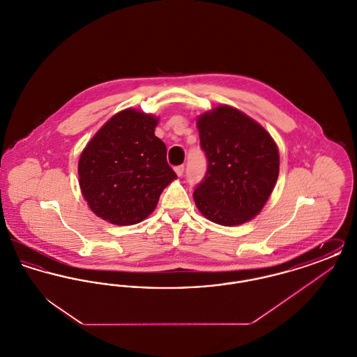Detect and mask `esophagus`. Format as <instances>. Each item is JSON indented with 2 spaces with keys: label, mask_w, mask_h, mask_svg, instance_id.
Instances as JSON below:
<instances>
[{
  "label": "esophagus",
  "mask_w": 357,
  "mask_h": 357,
  "mask_svg": "<svg viewBox=\"0 0 357 357\" xmlns=\"http://www.w3.org/2000/svg\"><path fill=\"white\" fill-rule=\"evenodd\" d=\"M175 172H176V175H178V176H182V175H183V172H185V166H183V165L176 166V167H175Z\"/></svg>",
  "instance_id": "34e87169"
}]
</instances>
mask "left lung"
<instances>
[{
  "label": "left lung",
  "instance_id": "1",
  "mask_svg": "<svg viewBox=\"0 0 357 357\" xmlns=\"http://www.w3.org/2000/svg\"><path fill=\"white\" fill-rule=\"evenodd\" d=\"M207 158L194 201L210 221L236 226L250 221L272 194L280 171L278 149L264 127L241 111L220 105L197 121Z\"/></svg>",
  "mask_w": 357,
  "mask_h": 357
}]
</instances>
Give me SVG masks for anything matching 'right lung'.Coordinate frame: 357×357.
<instances>
[{"label":"right lung","instance_id":"1","mask_svg":"<svg viewBox=\"0 0 357 357\" xmlns=\"http://www.w3.org/2000/svg\"><path fill=\"white\" fill-rule=\"evenodd\" d=\"M158 119L124 109L108 120L79 160V183L91 210L114 225H135L156 207L176 174L166 144L153 134Z\"/></svg>","mask_w":357,"mask_h":357}]
</instances>
